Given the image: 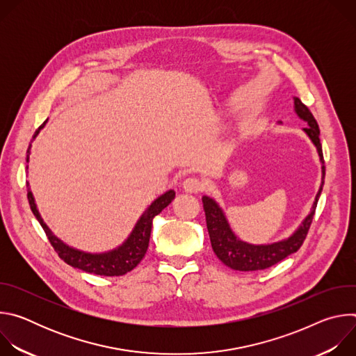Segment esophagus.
Wrapping results in <instances>:
<instances>
[{"mask_svg":"<svg viewBox=\"0 0 356 356\" xmlns=\"http://www.w3.org/2000/svg\"><path fill=\"white\" fill-rule=\"evenodd\" d=\"M183 188L184 191L187 193H198L202 190V187H204V184H202V181L197 177H188L183 181Z\"/></svg>","mask_w":356,"mask_h":356,"instance_id":"1","label":"esophagus"}]
</instances>
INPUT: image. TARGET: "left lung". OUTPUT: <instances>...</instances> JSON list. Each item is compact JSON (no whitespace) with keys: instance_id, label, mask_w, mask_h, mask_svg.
I'll list each match as a JSON object with an SVG mask.
<instances>
[{"instance_id":"8db88e82","label":"left lung","mask_w":356,"mask_h":356,"mask_svg":"<svg viewBox=\"0 0 356 356\" xmlns=\"http://www.w3.org/2000/svg\"><path fill=\"white\" fill-rule=\"evenodd\" d=\"M293 101H294V113L297 114V117L300 120H302L304 122H307V127L302 128V131L310 138V140L316 146L317 154L320 156L321 184H320L318 193L314 198L313 207H312L309 216L301 221V224L297 227V229L290 236H287L282 241H277V242L262 243V245L249 243V242L239 239L234 234L222 209L218 206V202L209 195H202V206H204V211H206L207 229H209L213 250L217 255V258L224 265H227L228 268H231L234 270L252 272V270L268 269V268L276 265L277 262L283 261L284 258H287L289 255H291V253H294L300 249V246L302 245L304 239H306L309 228L312 225L317 202H318L320 194L323 191L324 177H325L323 147L320 143V128H318L316 118L310 113V110L301 103L300 98L293 97ZM279 124H282V122H279Z\"/></svg>"}]
</instances>
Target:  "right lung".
Wrapping results in <instances>:
<instances>
[{"label": "right lung", "mask_w": 356, "mask_h": 356, "mask_svg": "<svg viewBox=\"0 0 356 356\" xmlns=\"http://www.w3.org/2000/svg\"><path fill=\"white\" fill-rule=\"evenodd\" d=\"M47 120L36 129L32 140L38 136L40 129L44 128ZM26 162H29V155H31V145L26 152ZM28 169V166H26ZM28 186V200H29V206L42 225L43 231L47 235V239L52 243L55 250L58 252V255L70 266L84 270L87 273H94L99 276H122L128 272H131L134 268L138 266V264L143 259L145 253L149 246V239H150V232H152V224H154V218L165 210L172 200L175 198L176 193L175 190H168L166 193L161 194L156 200L152 201V204L143 211V214L139 217L136 221L134 229L128 235V238L117 248L107 250V252H101V253H91V252H84L80 249H76L73 246H69L65 243L62 239H59L50 228L44 224L42 220L39 210L36 207V202L33 198V194Z\"/></svg>", "instance_id": "obj_1"}]
</instances>
